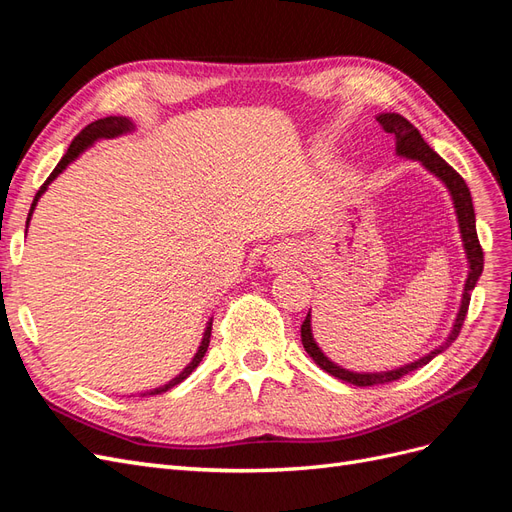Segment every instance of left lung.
<instances>
[{
  "mask_svg": "<svg viewBox=\"0 0 512 512\" xmlns=\"http://www.w3.org/2000/svg\"><path fill=\"white\" fill-rule=\"evenodd\" d=\"M378 121L382 123V128L386 132H391L395 136V145H397L399 156H406V158L423 162L425 168H429L433 175L440 177L446 183V188L451 190L453 203H455V209H457V218H459L463 245H466V254H468V260H470V275H468V282H466V292H463L461 309H459V314H457L453 333L448 335L446 342L440 348L429 352L427 356H423V359H418V361H414V363H410L406 367H399V369H393V371H384V374H354V371H346V369H342L339 365L331 363L327 356L322 354L318 344L314 342L312 327H309V314H307L303 324H301L303 348L307 350L309 356H312V359L316 361V365L320 369H324V371H327V374H331V376H335L339 380H344V382H350L354 386H376V384H386V382H393V380L404 378L406 374H410V371L427 365L433 359V356H438L442 350H446L448 346H451L455 339H457V335L461 333L463 320H466V316H468L472 290H474V286L478 282L480 273H483V258H485L483 247H480V241H478V235H476V218H474L472 196H470V190H468L466 181H463V177L457 173V170L451 164H446V160H442L438 153L425 143V138L421 136V132H418L406 117H401L399 113H382L378 117Z\"/></svg>",
  "mask_w": 512,
  "mask_h": 512,
  "instance_id": "obj_1",
  "label": "left lung"
}]
</instances>
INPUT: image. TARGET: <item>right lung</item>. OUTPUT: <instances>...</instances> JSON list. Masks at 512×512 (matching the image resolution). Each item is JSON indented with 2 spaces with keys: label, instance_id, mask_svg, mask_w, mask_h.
<instances>
[{
  "label": "right lung",
  "instance_id": "obj_1",
  "mask_svg": "<svg viewBox=\"0 0 512 512\" xmlns=\"http://www.w3.org/2000/svg\"><path fill=\"white\" fill-rule=\"evenodd\" d=\"M130 128H132V123H130L128 119L106 117V119H98V121H94V123H89V126H85L79 134H76V136L72 138V143H70L68 151H66V156L59 160V164L55 166V170L49 175V179H46V181L42 183V188L38 190V194H36V198H34V203H32V209H29V215H27V224H29V218H32V213H34V207H36V203H38V198H40L42 192L46 190V185H49V183L61 173V170H64L76 156H79V153H81L85 147H89L91 143L98 141V138H111V136H117V134L126 132V130H130ZM209 339H211V322H209V327H207V331H205V335H203V342H200L198 352L194 354L192 363H190L188 367H185L177 378H173L168 384L160 386V389H153V391H149V393H141V397L160 395V393H164V391H168V389H173V386H177L179 382H183L185 378H188V376L192 374V371L198 367V363L203 361V356H205V352H207V348H209Z\"/></svg>",
  "mask_w": 512,
  "mask_h": 512
}]
</instances>
